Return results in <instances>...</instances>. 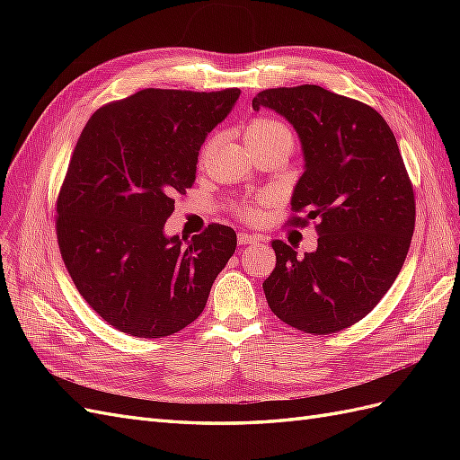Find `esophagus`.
I'll return each instance as SVG.
<instances>
[{
	"mask_svg": "<svg viewBox=\"0 0 460 460\" xmlns=\"http://www.w3.org/2000/svg\"><path fill=\"white\" fill-rule=\"evenodd\" d=\"M255 242H259V235H252V234H247V232H240L238 234V243L240 245H249V243H255Z\"/></svg>",
	"mask_w": 460,
	"mask_h": 460,
	"instance_id": "1",
	"label": "esophagus"
}]
</instances>
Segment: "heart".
<instances>
[{"instance_id":"obj_1","label":"heart","mask_w":460,"mask_h":460,"mask_svg":"<svg viewBox=\"0 0 460 460\" xmlns=\"http://www.w3.org/2000/svg\"><path fill=\"white\" fill-rule=\"evenodd\" d=\"M274 134H282V136H289L291 132L288 130L286 124L278 122L274 119H255L252 120L245 127V142H253V140H261V137H267V136H274ZM215 146V140H208L201 151V163H205L211 155ZM235 215H240L243 220H257L261 217V208L257 203L252 205H238L235 207Z\"/></svg>"}]
</instances>
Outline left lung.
<instances>
[{
    "instance_id": "1",
    "label": "left lung",
    "mask_w": 460,
    "mask_h": 460,
    "mask_svg": "<svg viewBox=\"0 0 460 460\" xmlns=\"http://www.w3.org/2000/svg\"><path fill=\"white\" fill-rule=\"evenodd\" d=\"M299 134L305 172L291 196V226L316 220L318 247L303 257L274 240L276 267L262 289L270 311L305 333L349 328L392 288L414 232L411 178L378 111L314 84L262 90ZM303 212L304 217L297 216Z\"/></svg>"
}]
</instances>
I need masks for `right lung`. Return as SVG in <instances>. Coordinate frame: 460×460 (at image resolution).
Segmentation results:
<instances>
[{"label": "right lung", "mask_w": 460, "mask_h": 460, "mask_svg": "<svg viewBox=\"0 0 460 460\" xmlns=\"http://www.w3.org/2000/svg\"><path fill=\"white\" fill-rule=\"evenodd\" d=\"M238 97V88H146L97 109L82 130L55 230L80 296L113 328L164 338L203 313L235 232L213 222L188 240L163 228L196 182L205 136Z\"/></svg>", "instance_id": "obj_1"}]
</instances>
